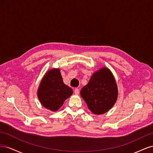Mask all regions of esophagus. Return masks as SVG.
Listing matches in <instances>:
<instances>
[{
  "mask_svg": "<svg viewBox=\"0 0 153 153\" xmlns=\"http://www.w3.org/2000/svg\"><path fill=\"white\" fill-rule=\"evenodd\" d=\"M74 92H75V94H79V90H78V89H77V88H76V89H75V90H74Z\"/></svg>",
  "mask_w": 153,
  "mask_h": 153,
  "instance_id": "obj_1",
  "label": "esophagus"
}]
</instances>
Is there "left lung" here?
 <instances>
[{"instance_id":"obj_1","label":"left lung","mask_w":153,"mask_h":153,"mask_svg":"<svg viewBox=\"0 0 153 153\" xmlns=\"http://www.w3.org/2000/svg\"><path fill=\"white\" fill-rule=\"evenodd\" d=\"M88 108L95 115L106 113L115 103L118 96L116 81L110 69L103 67L93 73L80 91Z\"/></svg>"}]
</instances>
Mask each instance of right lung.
Segmentation results:
<instances>
[{
  "instance_id": "add662e5",
  "label": "right lung",
  "mask_w": 153,
  "mask_h": 153,
  "mask_svg": "<svg viewBox=\"0 0 153 153\" xmlns=\"http://www.w3.org/2000/svg\"><path fill=\"white\" fill-rule=\"evenodd\" d=\"M72 94L71 88L64 84L59 68H53L46 73L37 92L41 104L53 112L61 108Z\"/></svg>"
}]
</instances>
